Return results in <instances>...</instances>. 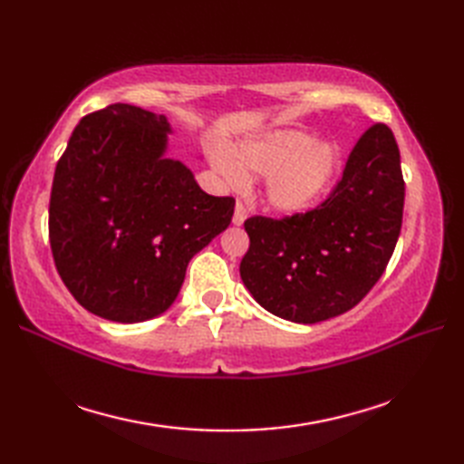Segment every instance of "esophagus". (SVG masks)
<instances>
[{"label":"esophagus","instance_id":"1","mask_svg":"<svg viewBox=\"0 0 464 464\" xmlns=\"http://www.w3.org/2000/svg\"><path fill=\"white\" fill-rule=\"evenodd\" d=\"M245 219H247V211H245L243 203H237L235 205V213H233V225H243Z\"/></svg>","mask_w":464,"mask_h":464}]
</instances>
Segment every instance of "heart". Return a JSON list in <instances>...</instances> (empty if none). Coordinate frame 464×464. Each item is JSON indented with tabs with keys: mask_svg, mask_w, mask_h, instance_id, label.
<instances>
[{
	"mask_svg": "<svg viewBox=\"0 0 464 464\" xmlns=\"http://www.w3.org/2000/svg\"><path fill=\"white\" fill-rule=\"evenodd\" d=\"M223 183L241 187L247 177H265L263 199L279 215H301L327 195L343 171V147L304 130H271L213 153Z\"/></svg>",
	"mask_w": 464,
	"mask_h": 464,
	"instance_id": "obj_1",
	"label": "heart"
}]
</instances>
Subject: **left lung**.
Listing matches in <instances>:
<instances>
[{"label":"left lung","mask_w":464,"mask_h":464,"mask_svg":"<svg viewBox=\"0 0 464 464\" xmlns=\"http://www.w3.org/2000/svg\"><path fill=\"white\" fill-rule=\"evenodd\" d=\"M405 181L395 135L377 123L354 145L343 179L317 209L245 221L241 281L263 309L313 324L353 309L387 269L399 241Z\"/></svg>","instance_id":"8db88e82"}]
</instances>
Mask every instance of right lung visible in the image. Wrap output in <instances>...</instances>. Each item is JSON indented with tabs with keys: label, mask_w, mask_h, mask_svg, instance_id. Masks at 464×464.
<instances>
[{
	"label": "right lung",
	"mask_w": 464,
	"mask_h": 464,
	"mask_svg": "<svg viewBox=\"0 0 464 464\" xmlns=\"http://www.w3.org/2000/svg\"><path fill=\"white\" fill-rule=\"evenodd\" d=\"M171 123L113 103L85 115L57 161L49 243L75 301L113 323L171 307L187 265L231 223V197L207 195L167 157Z\"/></svg>",
	"instance_id": "right-lung-1"
}]
</instances>
